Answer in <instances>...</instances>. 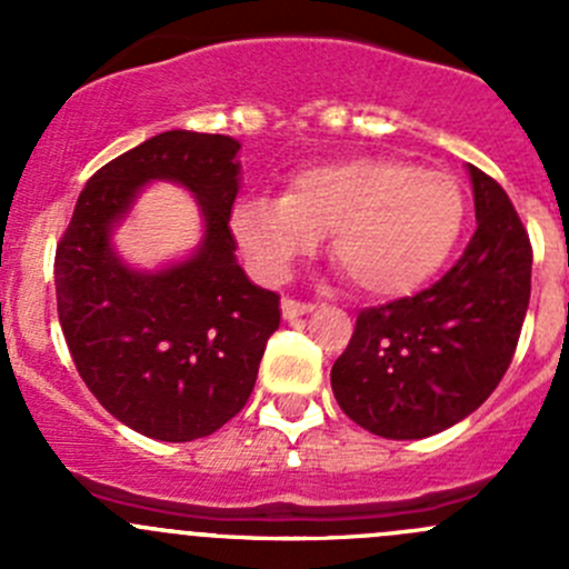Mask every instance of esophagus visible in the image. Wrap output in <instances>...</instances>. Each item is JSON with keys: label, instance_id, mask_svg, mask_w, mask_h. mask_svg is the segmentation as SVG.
Here are the masks:
<instances>
[{"label": "esophagus", "instance_id": "1", "mask_svg": "<svg viewBox=\"0 0 569 569\" xmlns=\"http://www.w3.org/2000/svg\"><path fill=\"white\" fill-rule=\"evenodd\" d=\"M280 311H283V319H300L306 317V313L313 311L311 302H297V300H283L280 302Z\"/></svg>", "mask_w": 569, "mask_h": 569}]
</instances>
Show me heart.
<instances>
[{
	"instance_id": "1",
	"label": "heart",
	"mask_w": 569,
	"mask_h": 569,
	"mask_svg": "<svg viewBox=\"0 0 569 569\" xmlns=\"http://www.w3.org/2000/svg\"><path fill=\"white\" fill-rule=\"evenodd\" d=\"M462 226L455 178L386 157L311 164L291 176L283 198L242 200L231 214L233 237L261 278L286 280L332 233V261L375 300L427 286L449 263Z\"/></svg>"
}]
</instances>
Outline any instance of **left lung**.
<instances>
[{"mask_svg": "<svg viewBox=\"0 0 569 569\" xmlns=\"http://www.w3.org/2000/svg\"><path fill=\"white\" fill-rule=\"evenodd\" d=\"M476 233L429 289L360 311L332 363L338 407L388 440H418L479 410L512 363L531 297V244L501 183L468 164Z\"/></svg>", "mask_w": 569, "mask_h": 569, "instance_id": "left-lung-1", "label": "left lung"}]
</instances>
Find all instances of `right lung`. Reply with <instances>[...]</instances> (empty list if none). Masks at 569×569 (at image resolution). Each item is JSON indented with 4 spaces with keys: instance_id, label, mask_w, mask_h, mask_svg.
<instances>
[{
    "instance_id": "right-lung-1",
    "label": "right lung",
    "mask_w": 569,
    "mask_h": 569,
    "mask_svg": "<svg viewBox=\"0 0 569 569\" xmlns=\"http://www.w3.org/2000/svg\"><path fill=\"white\" fill-rule=\"evenodd\" d=\"M239 148L187 129L140 142L84 183L57 244V313L79 377L120 423L164 443L206 438L248 405L280 325V297L244 274L228 226ZM151 180L193 192L204 239L181 262L134 270L111 233Z\"/></svg>"
}]
</instances>
